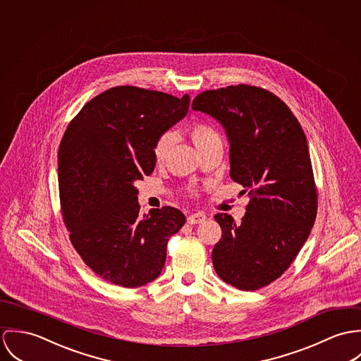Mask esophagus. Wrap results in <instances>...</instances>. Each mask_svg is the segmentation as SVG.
<instances>
[{"label": "esophagus", "instance_id": "1", "mask_svg": "<svg viewBox=\"0 0 361 361\" xmlns=\"http://www.w3.org/2000/svg\"><path fill=\"white\" fill-rule=\"evenodd\" d=\"M206 214L203 213V212H198V213H192V214H190L188 216V219H187V221L190 223V224H200V223H203V221H206Z\"/></svg>", "mask_w": 361, "mask_h": 361}]
</instances>
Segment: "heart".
Masks as SVG:
<instances>
[{
  "mask_svg": "<svg viewBox=\"0 0 361 361\" xmlns=\"http://www.w3.org/2000/svg\"><path fill=\"white\" fill-rule=\"evenodd\" d=\"M191 138H192V141H194V144H195V147L200 152L202 149H204L206 147H209L210 144L221 141L220 134L212 126L204 124V123L195 124L192 127ZM173 141H174V134L173 133H164L158 138V141L155 144V148H154V157H155L157 161H163L166 159Z\"/></svg>",
  "mask_w": 361,
  "mask_h": 361,
  "instance_id": "obj_1",
  "label": "heart"
}]
</instances>
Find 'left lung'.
Segmentation results:
<instances>
[{
  "label": "left lung",
  "mask_w": 361,
  "mask_h": 361,
  "mask_svg": "<svg viewBox=\"0 0 361 361\" xmlns=\"http://www.w3.org/2000/svg\"><path fill=\"white\" fill-rule=\"evenodd\" d=\"M192 109L219 121L230 144V176L252 200L240 224L217 213L223 235L212 252L217 276L255 290L277 280L309 238L317 214L307 140L279 97L255 85L204 91Z\"/></svg>",
  "instance_id": "1"
}]
</instances>
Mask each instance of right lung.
Masks as SVG:
<instances>
[{
  "label": "right lung",
  "mask_w": 361,
  "mask_h": 361,
  "mask_svg": "<svg viewBox=\"0 0 361 361\" xmlns=\"http://www.w3.org/2000/svg\"><path fill=\"white\" fill-rule=\"evenodd\" d=\"M188 108V94L114 87L87 102L63 134L58 151L63 223L84 263L105 281L137 288L161 276L167 240L185 216L163 206L141 219L135 181L154 171L158 138Z\"/></svg>",
  "instance_id": "add662e5"
}]
</instances>
